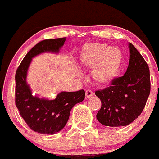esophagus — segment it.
Wrapping results in <instances>:
<instances>
[{
  "instance_id": "esophagus-1",
  "label": "esophagus",
  "mask_w": 159,
  "mask_h": 159,
  "mask_svg": "<svg viewBox=\"0 0 159 159\" xmlns=\"http://www.w3.org/2000/svg\"><path fill=\"white\" fill-rule=\"evenodd\" d=\"M93 95V93L90 89H87V90H86V97H87V98L92 97Z\"/></svg>"
}]
</instances>
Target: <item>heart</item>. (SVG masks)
Masks as SVG:
<instances>
[{
  "label": "heart",
  "instance_id": "1",
  "mask_svg": "<svg viewBox=\"0 0 159 159\" xmlns=\"http://www.w3.org/2000/svg\"><path fill=\"white\" fill-rule=\"evenodd\" d=\"M123 62V54L118 47L103 43L84 45L80 55L83 68L92 69L93 78L100 84L110 83L117 76Z\"/></svg>",
  "mask_w": 159,
  "mask_h": 159
}]
</instances>
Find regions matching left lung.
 <instances>
[{
	"instance_id": "left-lung-1",
	"label": "left lung",
	"mask_w": 159,
	"mask_h": 159,
	"mask_svg": "<svg viewBox=\"0 0 159 159\" xmlns=\"http://www.w3.org/2000/svg\"><path fill=\"white\" fill-rule=\"evenodd\" d=\"M129 48V65L125 75L115 77L109 86L95 92L101 100L97 118L105 126L130 125L141 114L150 94L148 66L131 43Z\"/></svg>"
}]
</instances>
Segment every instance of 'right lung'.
Returning a JSON list of instances; mask_svg holds the SVG:
<instances>
[{
	"label": "right lung",
	"instance_id": "1",
	"mask_svg": "<svg viewBox=\"0 0 159 159\" xmlns=\"http://www.w3.org/2000/svg\"><path fill=\"white\" fill-rule=\"evenodd\" d=\"M66 39L60 38L39 42L27 53L15 73V104L28 126L35 132L44 134L59 132L66 125L73 106L85 98V91L80 89L76 92H61L55 100L40 99L31 95L26 83L31 59L45 52H58Z\"/></svg>",
	"mask_w": 159,
	"mask_h": 159
}]
</instances>
